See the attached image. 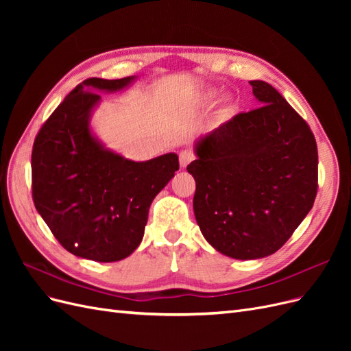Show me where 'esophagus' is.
Returning <instances> with one entry per match:
<instances>
[{"label": "esophagus", "mask_w": 351, "mask_h": 351, "mask_svg": "<svg viewBox=\"0 0 351 351\" xmlns=\"http://www.w3.org/2000/svg\"><path fill=\"white\" fill-rule=\"evenodd\" d=\"M193 161V155L190 154L189 151H183L180 152V167L182 168H186L190 162Z\"/></svg>", "instance_id": "obj_1"}]
</instances>
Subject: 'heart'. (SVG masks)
<instances>
[{"label": "heart", "mask_w": 351, "mask_h": 351, "mask_svg": "<svg viewBox=\"0 0 351 351\" xmlns=\"http://www.w3.org/2000/svg\"><path fill=\"white\" fill-rule=\"evenodd\" d=\"M215 98H217V93L209 90V92H205L204 95H202L200 102H202V104H212V102L215 101ZM231 114H232V111H231L230 107H224L222 110H219L218 117H217L218 123H226V121L230 119V117H231Z\"/></svg>", "instance_id": "obj_1"}]
</instances>
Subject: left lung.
Here are the masks:
<instances>
[{
	"label": "left lung",
	"mask_w": 351,
	"mask_h": 351,
	"mask_svg": "<svg viewBox=\"0 0 351 351\" xmlns=\"http://www.w3.org/2000/svg\"><path fill=\"white\" fill-rule=\"evenodd\" d=\"M249 83L262 107L202 134L187 167L202 234L240 261L277 252L309 214L317 190L309 125L269 83Z\"/></svg>",
	"instance_id": "left-lung-1"
}]
</instances>
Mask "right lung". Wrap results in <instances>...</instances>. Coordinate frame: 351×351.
Masks as SVG:
<instances>
[{
  "label": "right lung",
  "mask_w": 351,
  "mask_h": 351,
  "mask_svg": "<svg viewBox=\"0 0 351 351\" xmlns=\"http://www.w3.org/2000/svg\"><path fill=\"white\" fill-rule=\"evenodd\" d=\"M137 79L92 77L77 84L39 130L32 151V195L61 246L95 262L121 261L137 249L155 196L178 169L164 154L133 161L105 146L90 125L101 95Z\"/></svg>",
  "instance_id": "right-lung-1"
}]
</instances>
